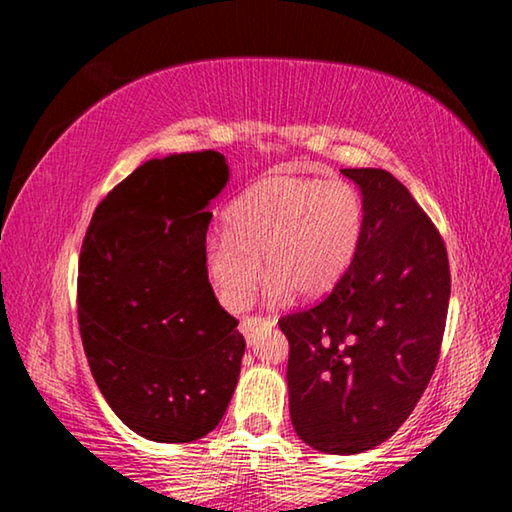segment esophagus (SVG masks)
<instances>
[{
	"label": "esophagus",
	"instance_id": "obj_1",
	"mask_svg": "<svg viewBox=\"0 0 512 512\" xmlns=\"http://www.w3.org/2000/svg\"><path fill=\"white\" fill-rule=\"evenodd\" d=\"M259 325H275V320L273 318H264V316H246V318H241L239 329H241V334H244L246 339L250 341V339H253L255 329Z\"/></svg>",
	"mask_w": 512,
	"mask_h": 512
}]
</instances>
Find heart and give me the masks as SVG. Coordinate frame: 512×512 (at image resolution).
<instances>
[{"label":"heart","instance_id":"b5f03b06","mask_svg":"<svg viewBox=\"0 0 512 512\" xmlns=\"http://www.w3.org/2000/svg\"><path fill=\"white\" fill-rule=\"evenodd\" d=\"M363 228L366 203L348 180L266 178L228 207L225 232L207 239V280L225 309H241L262 255L268 298L280 300L291 289L318 296L350 268Z\"/></svg>","mask_w":512,"mask_h":512}]
</instances>
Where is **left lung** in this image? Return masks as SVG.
Segmentation results:
<instances>
[{"label": "left lung", "instance_id": "1", "mask_svg": "<svg viewBox=\"0 0 512 512\" xmlns=\"http://www.w3.org/2000/svg\"><path fill=\"white\" fill-rule=\"evenodd\" d=\"M359 185L366 228L357 255L318 305L282 316L289 411L325 454H359L402 427L436 370L449 259L436 225L393 173L343 169Z\"/></svg>", "mask_w": 512, "mask_h": 512}]
</instances>
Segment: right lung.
Here are the masks:
<instances>
[{
  "label": "right lung",
  "instance_id": "right-lung-1",
  "mask_svg": "<svg viewBox=\"0 0 512 512\" xmlns=\"http://www.w3.org/2000/svg\"><path fill=\"white\" fill-rule=\"evenodd\" d=\"M228 183L216 151L153 158L97 205L79 259V327L117 418L155 443L221 422L246 341L205 273L207 203Z\"/></svg>",
  "mask_w": 512,
  "mask_h": 512
}]
</instances>
